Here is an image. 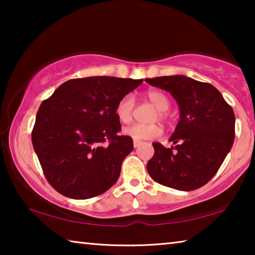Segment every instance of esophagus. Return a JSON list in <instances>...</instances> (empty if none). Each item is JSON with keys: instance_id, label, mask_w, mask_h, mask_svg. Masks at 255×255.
Masks as SVG:
<instances>
[{"instance_id": "esophagus-1", "label": "esophagus", "mask_w": 255, "mask_h": 255, "mask_svg": "<svg viewBox=\"0 0 255 255\" xmlns=\"http://www.w3.org/2000/svg\"><path fill=\"white\" fill-rule=\"evenodd\" d=\"M141 144V141H139V140H133V147H138V146H139Z\"/></svg>"}]
</instances>
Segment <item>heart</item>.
I'll use <instances>...</instances> for the list:
<instances>
[{
  "label": "heart",
  "instance_id": "1",
  "mask_svg": "<svg viewBox=\"0 0 255 255\" xmlns=\"http://www.w3.org/2000/svg\"><path fill=\"white\" fill-rule=\"evenodd\" d=\"M147 99L149 102L159 111L158 118L161 120L166 119L165 111L169 109L170 101L165 94L159 91H149L147 93ZM133 109H135V99L131 94L120 99L116 107V115L122 124H130L133 116ZM125 133L131 137L135 140H146L153 139L162 135V129L157 125H132V126L125 129Z\"/></svg>",
  "mask_w": 255,
  "mask_h": 255
}]
</instances>
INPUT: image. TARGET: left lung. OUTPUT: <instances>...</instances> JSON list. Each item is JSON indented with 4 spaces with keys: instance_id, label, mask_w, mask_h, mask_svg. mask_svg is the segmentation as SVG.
<instances>
[{
    "instance_id": "8db88e82",
    "label": "left lung",
    "mask_w": 255,
    "mask_h": 255,
    "mask_svg": "<svg viewBox=\"0 0 255 255\" xmlns=\"http://www.w3.org/2000/svg\"><path fill=\"white\" fill-rule=\"evenodd\" d=\"M170 92L179 105L180 120L164 147L153 143L147 172L154 181L180 191L205 185L217 173L234 143L235 116L221 92L209 83L184 75L145 80Z\"/></svg>"
}]
</instances>
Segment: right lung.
Here are the masks:
<instances>
[{
	"label": "right lung",
	"instance_id": "right-lung-1",
	"mask_svg": "<svg viewBox=\"0 0 255 255\" xmlns=\"http://www.w3.org/2000/svg\"><path fill=\"white\" fill-rule=\"evenodd\" d=\"M143 80L91 76L66 81L42 101L31 139L46 179L72 199L106 192L120 175L132 138L120 136L116 107Z\"/></svg>",
	"mask_w": 255,
	"mask_h": 255
}]
</instances>
